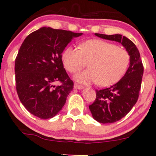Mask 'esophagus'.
Returning <instances> with one entry per match:
<instances>
[{
  "label": "esophagus",
  "mask_w": 156,
  "mask_h": 156,
  "mask_svg": "<svg viewBox=\"0 0 156 156\" xmlns=\"http://www.w3.org/2000/svg\"><path fill=\"white\" fill-rule=\"evenodd\" d=\"M74 87L75 89H83V86L82 85H81L80 84H78V83H74Z\"/></svg>",
  "instance_id": "1"
}]
</instances>
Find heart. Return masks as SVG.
<instances>
[{
	"instance_id": "b5f03b06",
	"label": "heart",
	"mask_w": 156,
	"mask_h": 156,
	"mask_svg": "<svg viewBox=\"0 0 156 156\" xmlns=\"http://www.w3.org/2000/svg\"><path fill=\"white\" fill-rule=\"evenodd\" d=\"M64 65L71 73H76L88 64V70L76 75L84 84L96 82L108 87L118 82L126 72L130 55L125 49L101 40H89L80 49L69 46L62 54Z\"/></svg>"
}]
</instances>
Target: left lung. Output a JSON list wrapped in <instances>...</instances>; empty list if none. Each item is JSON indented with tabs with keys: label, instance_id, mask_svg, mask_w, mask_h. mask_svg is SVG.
Returning a JSON list of instances; mask_svg holds the SVG:
<instances>
[{
	"label": "left lung",
	"instance_id": "1",
	"mask_svg": "<svg viewBox=\"0 0 156 156\" xmlns=\"http://www.w3.org/2000/svg\"><path fill=\"white\" fill-rule=\"evenodd\" d=\"M103 39L120 42L130 55V65L125 75L108 88L96 90V99L89 106L94 119L101 123H111L124 117L135 105L141 87L144 65L138 48L131 40L119 34L95 33Z\"/></svg>",
	"mask_w": 156,
	"mask_h": 156
}]
</instances>
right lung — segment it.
Masks as SVG:
<instances>
[{
	"instance_id": "right-lung-1",
	"label": "right lung",
	"mask_w": 156,
	"mask_h": 156,
	"mask_svg": "<svg viewBox=\"0 0 156 156\" xmlns=\"http://www.w3.org/2000/svg\"><path fill=\"white\" fill-rule=\"evenodd\" d=\"M75 33L42 27L21 44L15 61L16 91L21 103L34 116L54 117L65 105L74 82L64 68L62 53ZM56 82L61 85L55 86Z\"/></svg>"
}]
</instances>
